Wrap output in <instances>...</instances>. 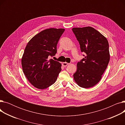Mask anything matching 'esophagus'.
<instances>
[{"label": "esophagus", "mask_w": 125, "mask_h": 125, "mask_svg": "<svg viewBox=\"0 0 125 125\" xmlns=\"http://www.w3.org/2000/svg\"><path fill=\"white\" fill-rule=\"evenodd\" d=\"M69 64V63H67V62H63V63H62V65H63V66L64 67H66V66H67V65H68Z\"/></svg>", "instance_id": "34e87169"}]
</instances>
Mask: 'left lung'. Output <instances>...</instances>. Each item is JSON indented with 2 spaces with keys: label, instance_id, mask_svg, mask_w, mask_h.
Segmentation results:
<instances>
[{
  "label": "left lung",
  "instance_id": "left-lung-1",
  "mask_svg": "<svg viewBox=\"0 0 125 125\" xmlns=\"http://www.w3.org/2000/svg\"><path fill=\"white\" fill-rule=\"evenodd\" d=\"M72 30L79 42L81 52L86 54L77 64L74 80L82 88L92 87L100 81L108 64V42L105 37L93 27L73 28Z\"/></svg>",
  "mask_w": 125,
  "mask_h": 125
}]
</instances>
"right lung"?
Segmentation results:
<instances>
[{
	"label": "right lung",
	"mask_w": 125,
	"mask_h": 125,
	"mask_svg": "<svg viewBox=\"0 0 125 125\" xmlns=\"http://www.w3.org/2000/svg\"><path fill=\"white\" fill-rule=\"evenodd\" d=\"M65 29H45L28 42L22 56L23 73L34 87L44 89L54 84L61 71V64L51 57L57 53V45Z\"/></svg>",
	"instance_id": "add662e5"
}]
</instances>
